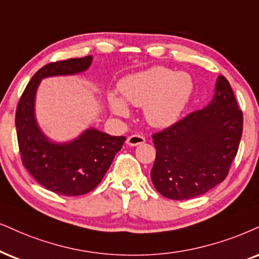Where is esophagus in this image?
<instances>
[{"instance_id":"1","label":"esophagus","mask_w":259,"mask_h":259,"mask_svg":"<svg viewBox=\"0 0 259 259\" xmlns=\"http://www.w3.org/2000/svg\"><path fill=\"white\" fill-rule=\"evenodd\" d=\"M126 143L128 144L130 146H137V145H140L143 144V143H145V138L143 136H139V135H133V136H130L128 138H127Z\"/></svg>"}]
</instances>
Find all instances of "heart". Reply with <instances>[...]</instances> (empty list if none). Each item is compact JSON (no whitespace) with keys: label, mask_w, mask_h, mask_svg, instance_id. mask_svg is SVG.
<instances>
[{"label":"heart","mask_w":259,"mask_h":259,"mask_svg":"<svg viewBox=\"0 0 259 259\" xmlns=\"http://www.w3.org/2000/svg\"><path fill=\"white\" fill-rule=\"evenodd\" d=\"M120 95L109 92L108 105L119 116L128 115V104L143 107L145 119L156 127H167L177 122L190 104L194 81L187 72H177L165 67H151L122 78Z\"/></svg>","instance_id":"b5f03b06"}]
</instances>
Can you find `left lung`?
<instances>
[{"instance_id":"left-lung-1","label":"left lung","mask_w":259,"mask_h":259,"mask_svg":"<svg viewBox=\"0 0 259 259\" xmlns=\"http://www.w3.org/2000/svg\"><path fill=\"white\" fill-rule=\"evenodd\" d=\"M241 135L242 113L228 80L219 75L215 95L205 108L152 135L155 188L174 200L206 193L228 175Z\"/></svg>"}]
</instances>
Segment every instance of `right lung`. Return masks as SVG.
I'll return each instance as SVG.
<instances>
[{
    "label": "right lung",
    "mask_w": 259,
    "mask_h": 259,
    "mask_svg": "<svg viewBox=\"0 0 259 259\" xmlns=\"http://www.w3.org/2000/svg\"><path fill=\"white\" fill-rule=\"evenodd\" d=\"M92 56L48 63L32 76L15 113L18 144L24 167L47 190L62 196L89 193L101 183L124 137L88 128L68 143H56L41 132L36 120L34 101L41 79L75 75L91 66Z\"/></svg>",
    "instance_id": "obj_1"
}]
</instances>
